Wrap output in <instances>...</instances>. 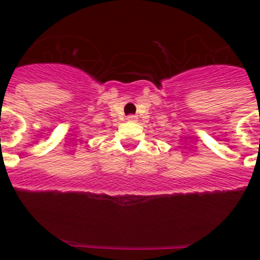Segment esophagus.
<instances>
[{"label":"esophagus","instance_id":"esophagus-1","mask_svg":"<svg viewBox=\"0 0 260 260\" xmlns=\"http://www.w3.org/2000/svg\"><path fill=\"white\" fill-rule=\"evenodd\" d=\"M127 121L135 122V121H137V116H134V114H130V116H127Z\"/></svg>","mask_w":260,"mask_h":260}]
</instances>
